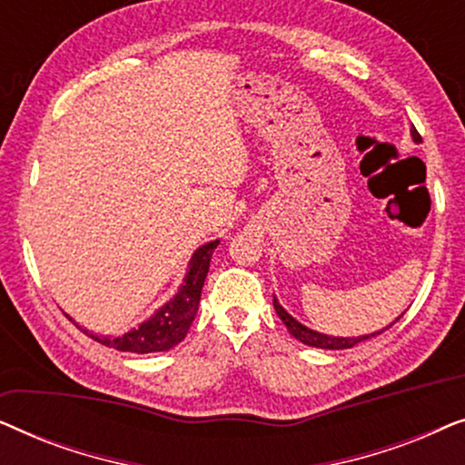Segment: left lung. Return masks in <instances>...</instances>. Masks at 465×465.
<instances>
[{"mask_svg":"<svg viewBox=\"0 0 465 465\" xmlns=\"http://www.w3.org/2000/svg\"><path fill=\"white\" fill-rule=\"evenodd\" d=\"M411 135H412V139H415V142H421V135H419L417 133V129H412L411 131ZM272 304H275V311H277V315H279V320H282L283 323H285V328H288V332L294 336L296 341H301V342H304V345H309V347H317V349H351L353 345H358V342H361V341H366V339H371V336H377V334H381L383 332V330H387V328H391L393 323H390V326L387 328H383L381 330V332H372V334H366V336H355V339H347V336H328V334H322V332H315V330H311V328H307V326H302L301 322H296L294 317H292L288 311H285L282 304L277 302V298H272Z\"/></svg>","mask_w":465,"mask_h":465,"instance_id":"8db88e82","label":"left lung"}]
</instances>
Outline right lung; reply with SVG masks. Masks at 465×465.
Masks as SVG:
<instances>
[{
    "label": "right lung",
    "instance_id": "obj_1",
    "mask_svg": "<svg viewBox=\"0 0 465 465\" xmlns=\"http://www.w3.org/2000/svg\"><path fill=\"white\" fill-rule=\"evenodd\" d=\"M220 241L215 239L212 243L201 245L199 250L193 253L188 264V272L183 277V283L177 290V294L164 302L148 322L142 326L131 330L123 336H99L88 332L82 328V332L91 336L93 341L101 342V345L118 349V351L129 353H154V351H169L177 342L183 341L188 334V328L193 326V320L199 311L201 302V290L205 283V277L209 272V262H212L213 250L218 247Z\"/></svg>",
    "mask_w": 465,
    "mask_h": 465
}]
</instances>
